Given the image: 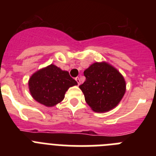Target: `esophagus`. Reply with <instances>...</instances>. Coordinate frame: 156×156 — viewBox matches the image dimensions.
<instances>
[{"mask_svg":"<svg viewBox=\"0 0 156 156\" xmlns=\"http://www.w3.org/2000/svg\"><path fill=\"white\" fill-rule=\"evenodd\" d=\"M75 80H76V82H77V83H78V85H80V83H81V81H80V78H75Z\"/></svg>","mask_w":156,"mask_h":156,"instance_id":"obj_1","label":"esophagus"}]
</instances>
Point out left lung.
<instances>
[{"instance_id":"1","label":"left lung","mask_w":156,"mask_h":156,"mask_svg":"<svg viewBox=\"0 0 156 156\" xmlns=\"http://www.w3.org/2000/svg\"><path fill=\"white\" fill-rule=\"evenodd\" d=\"M86 81L79 86L86 103L95 112L116 107L125 93V81L120 72L106 62H95L84 71Z\"/></svg>"}]
</instances>
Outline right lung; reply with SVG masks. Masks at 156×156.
Listing matches in <instances>:
<instances>
[{
  "instance_id": "obj_1",
  "label": "right lung",
  "mask_w": 156,
  "mask_h": 156,
  "mask_svg": "<svg viewBox=\"0 0 156 156\" xmlns=\"http://www.w3.org/2000/svg\"><path fill=\"white\" fill-rule=\"evenodd\" d=\"M75 85L78 83L67 71L52 64L36 72L28 82L32 98L48 107L62 101L66 90Z\"/></svg>"
}]
</instances>
